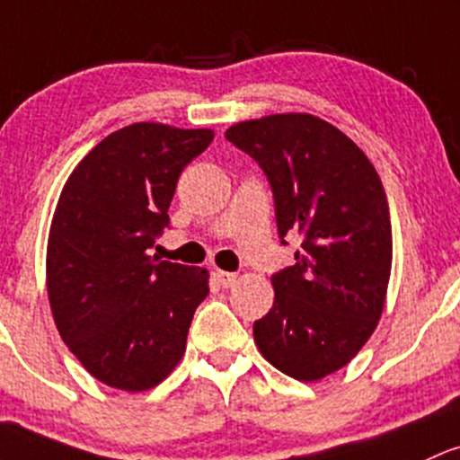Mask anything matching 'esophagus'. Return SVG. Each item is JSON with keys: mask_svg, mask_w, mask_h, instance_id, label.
Segmentation results:
<instances>
[{"mask_svg": "<svg viewBox=\"0 0 460 460\" xmlns=\"http://www.w3.org/2000/svg\"><path fill=\"white\" fill-rule=\"evenodd\" d=\"M216 279L222 288H231L238 281V275L235 272H226V270H216Z\"/></svg>", "mask_w": 460, "mask_h": 460, "instance_id": "obj_1", "label": "esophagus"}]
</instances>
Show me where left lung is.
Instances as JSON below:
<instances>
[{
  "mask_svg": "<svg viewBox=\"0 0 460 460\" xmlns=\"http://www.w3.org/2000/svg\"><path fill=\"white\" fill-rule=\"evenodd\" d=\"M257 161L275 200L277 234L299 235L295 264L270 277L275 301L253 336L275 369L312 382L369 341L391 277V211L371 161L332 124L269 115L225 135Z\"/></svg>",
  "mask_w": 460,
  "mask_h": 460,
  "instance_id": "1",
  "label": "left lung"
}]
</instances>
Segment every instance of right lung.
Masks as SVG:
<instances>
[{
    "label": "right lung",
    "instance_id": "right-lung-1",
    "mask_svg": "<svg viewBox=\"0 0 460 460\" xmlns=\"http://www.w3.org/2000/svg\"><path fill=\"white\" fill-rule=\"evenodd\" d=\"M211 139L207 128L126 126L60 191L48 242L49 305L65 345L104 385L148 391L183 358L209 275L148 249L170 226L181 172Z\"/></svg>",
    "mask_w": 460,
    "mask_h": 460
}]
</instances>
